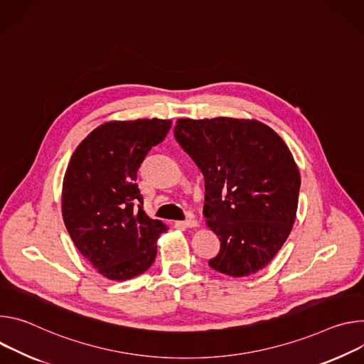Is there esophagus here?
Returning <instances> with one entry per match:
<instances>
[{"label":"esophagus","mask_w":364,"mask_h":364,"mask_svg":"<svg viewBox=\"0 0 364 364\" xmlns=\"http://www.w3.org/2000/svg\"><path fill=\"white\" fill-rule=\"evenodd\" d=\"M179 227H183V228H193V227H198V220L195 218H188L185 221H179L178 223Z\"/></svg>","instance_id":"34e87169"}]
</instances>
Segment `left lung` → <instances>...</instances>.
<instances>
[{
  "label": "left lung",
  "mask_w": 364,
  "mask_h": 364,
  "mask_svg": "<svg viewBox=\"0 0 364 364\" xmlns=\"http://www.w3.org/2000/svg\"><path fill=\"white\" fill-rule=\"evenodd\" d=\"M173 133L205 178L204 215L221 241L208 264L234 277L259 272L295 223L301 176L288 146L256 119L181 118Z\"/></svg>",
  "instance_id": "1"
}]
</instances>
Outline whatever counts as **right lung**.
Here are the masks:
<instances>
[{
	"label": "right lung",
	"mask_w": 364,
	"mask_h": 364,
	"mask_svg": "<svg viewBox=\"0 0 364 364\" xmlns=\"http://www.w3.org/2000/svg\"><path fill=\"white\" fill-rule=\"evenodd\" d=\"M171 126V119L159 118L111 121L88 134L70 157L63 221L80 255L107 279L139 276L156 259V240L168 228L143 211L137 171Z\"/></svg>",
	"instance_id": "right-lung-1"
}]
</instances>
